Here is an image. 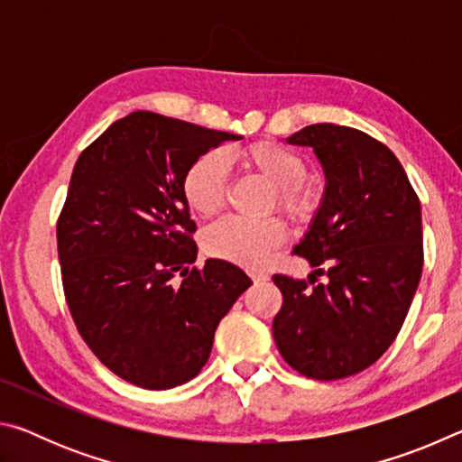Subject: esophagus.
<instances>
[{
	"mask_svg": "<svg viewBox=\"0 0 462 462\" xmlns=\"http://www.w3.org/2000/svg\"><path fill=\"white\" fill-rule=\"evenodd\" d=\"M250 279H253L254 283H263V281H267L269 277L264 275V273H256V271H253V273H250Z\"/></svg>",
	"mask_w": 462,
	"mask_h": 462,
	"instance_id": "esophagus-1",
	"label": "esophagus"
}]
</instances>
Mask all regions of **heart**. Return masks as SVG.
Here are the masks:
<instances>
[{"mask_svg": "<svg viewBox=\"0 0 462 462\" xmlns=\"http://www.w3.org/2000/svg\"><path fill=\"white\" fill-rule=\"evenodd\" d=\"M242 159L275 187L279 208L289 216L303 217L314 208V193L303 185L308 175L306 161L291 148L277 143H259L248 146ZM228 169V156L222 151H208L191 161L183 175L181 191L193 214L208 217L224 206ZM285 234V226L277 217L259 222L224 217L203 232V248L216 259L256 269L267 263L273 250L283 245Z\"/></svg>", "mask_w": 462, "mask_h": 462, "instance_id": "1", "label": "heart"}]
</instances>
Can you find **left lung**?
<instances>
[{"instance_id": "left-lung-1", "label": "left lung", "mask_w": 462, "mask_h": 462, "mask_svg": "<svg viewBox=\"0 0 462 462\" xmlns=\"http://www.w3.org/2000/svg\"><path fill=\"white\" fill-rule=\"evenodd\" d=\"M289 144L314 151L324 193L295 253L326 275H273L283 308L273 319L281 356L311 379L371 366L395 340L421 277V208L402 162L379 140L336 124H311Z\"/></svg>"}]
</instances>
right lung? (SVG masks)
I'll return each mask as SVG.
<instances>
[{"label": "right lung", "mask_w": 462, "mask_h": 462, "mask_svg": "<svg viewBox=\"0 0 462 462\" xmlns=\"http://www.w3.org/2000/svg\"><path fill=\"white\" fill-rule=\"evenodd\" d=\"M240 138L132 112L75 162L57 224L67 303L93 355L132 385L161 391L191 381L220 319L253 285L222 259L189 269L198 245L181 191L193 159Z\"/></svg>", "instance_id": "1"}]
</instances>
